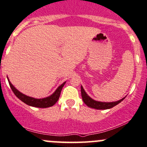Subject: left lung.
Instances as JSON below:
<instances>
[{
  "label": "left lung",
  "mask_w": 147,
  "mask_h": 147,
  "mask_svg": "<svg viewBox=\"0 0 147 147\" xmlns=\"http://www.w3.org/2000/svg\"><path fill=\"white\" fill-rule=\"evenodd\" d=\"M81 94L83 101H84V103H85L86 106L89 108L97 109V110H104V109H111V108L114 107L115 106L118 105V103H120V102L123 101L125 98V97H124V98L119 100V101L114 102H101L95 101V100L92 99L91 97H89L87 95V94L86 93L84 89H83L82 86H81Z\"/></svg>",
  "instance_id": "left-lung-1"
}]
</instances>
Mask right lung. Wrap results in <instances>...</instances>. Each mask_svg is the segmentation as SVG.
Masks as SVG:
<instances>
[{"mask_svg":"<svg viewBox=\"0 0 147 147\" xmlns=\"http://www.w3.org/2000/svg\"><path fill=\"white\" fill-rule=\"evenodd\" d=\"M7 80H8L9 84H10L12 91L20 100H21L22 101L24 102L26 104L29 105V106L37 108H49L51 107V106H53L58 101L60 95H61L62 89H63V86L65 84V82H64L61 85L58 86L56 90L55 91V92L53 94H51L50 96H48L44 98H34L33 97L28 96L25 94L21 93L18 89H15V87L11 84L8 78H7Z\"/></svg>","mask_w":147,"mask_h":147,"instance_id":"right-lung-1","label":"right lung"}]
</instances>
